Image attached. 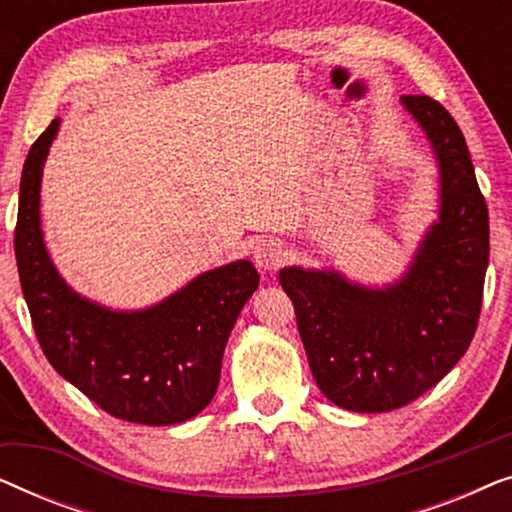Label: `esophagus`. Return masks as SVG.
Wrapping results in <instances>:
<instances>
[{
	"instance_id": "34e87169",
	"label": "esophagus",
	"mask_w": 512,
	"mask_h": 512,
	"mask_svg": "<svg viewBox=\"0 0 512 512\" xmlns=\"http://www.w3.org/2000/svg\"><path fill=\"white\" fill-rule=\"evenodd\" d=\"M254 261L258 265V270H263V272L277 270L279 265H282V261H284L282 244H279L277 240L258 242L256 249H254Z\"/></svg>"
}]
</instances>
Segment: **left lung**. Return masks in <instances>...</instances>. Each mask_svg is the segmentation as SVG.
Masks as SVG:
<instances>
[{
    "instance_id": "8db88e82",
    "label": "left lung",
    "mask_w": 512,
    "mask_h": 512,
    "mask_svg": "<svg viewBox=\"0 0 512 512\" xmlns=\"http://www.w3.org/2000/svg\"><path fill=\"white\" fill-rule=\"evenodd\" d=\"M440 167V219L387 289L338 272H279L310 370L328 401L354 412L403 408L443 380L478 328L489 263L485 195L459 125L429 95H403Z\"/></svg>"
}]
</instances>
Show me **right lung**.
Segmentation results:
<instances>
[{"mask_svg":"<svg viewBox=\"0 0 512 512\" xmlns=\"http://www.w3.org/2000/svg\"><path fill=\"white\" fill-rule=\"evenodd\" d=\"M58 123L53 118L27 153L13 235L39 345L109 415L149 426L186 422L216 394L223 349L258 272L249 261L223 265L142 312H111L76 296L53 268L39 223L41 167Z\"/></svg>","mask_w":512,"mask_h":512,"instance_id":"1","label":"right lung"}]
</instances>
